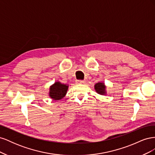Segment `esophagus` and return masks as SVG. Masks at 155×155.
Instances as JSON below:
<instances>
[{
  "mask_svg": "<svg viewBox=\"0 0 155 155\" xmlns=\"http://www.w3.org/2000/svg\"><path fill=\"white\" fill-rule=\"evenodd\" d=\"M77 82H78V83H80V84L85 83V81H83V80H77Z\"/></svg>",
  "mask_w": 155,
  "mask_h": 155,
  "instance_id": "esophagus-1",
  "label": "esophagus"
}]
</instances>
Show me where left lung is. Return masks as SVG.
<instances>
[{"mask_svg": "<svg viewBox=\"0 0 155 155\" xmlns=\"http://www.w3.org/2000/svg\"><path fill=\"white\" fill-rule=\"evenodd\" d=\"M95 90L98 93L100 94L101 95H104L105 94V86L104 85V83H96L95 86Z\"/></svg>", "mask_w": 155, "mask_h": 155, "instance_id": "left-lung-1", "label": "left lung"}]
</instances>
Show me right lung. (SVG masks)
I'll return each instance as SVG.
<instances>
[{
  "mask_svg": "<svg viewBox=\"0 0 155 155\" xmlns=\"http://www.w3.org/2000/svg\"><path fill=\"white\" fill-rule=\"evenodd\" d=\"M68 86L60 82H55L50 88L49 96L54 100L62 99L67 94Z\"/></svg>",
  "mask_w": 155,
  "mask_h": 155,
  "instance_id": "1",
  "label": "right lung"
}]
</instances>
